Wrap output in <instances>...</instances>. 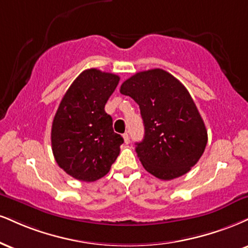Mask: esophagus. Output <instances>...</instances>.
<instances>
[{"label":"esophagus","mask_w":248,"mask_h":248,"mask_svg":"<svg viewBox=\"0 0 248 248\" xmlns=\"http://www.w3.org/2000/svg\"><path fill=\"white\" fill-rule=\"evenodd\" d=\"M122 137H124V141L126 144H128V143L130 142V137H129V135H128V133H124V135H122Z\"/></svg>","instance_id":"1"}]
</instances>
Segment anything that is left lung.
<instances>
[{
	"mask_svg": "<svg viewBox=\"0 0 248 248\" xmlns=\"http://www.w3.org/2000/svg\"><path fill=\"white\" fill-rule=\"evenodd\" d=\"M120 92L140 106L144 137L135 150L143 168L162 180L188 172L204 153L208 134L187 89L156 68L124 80Z\"/></svg>",
	"mask_w": 248,
	"mask_h": 248,
	"instance_id": "1",
	"label": "left lung"
}]
</instances>
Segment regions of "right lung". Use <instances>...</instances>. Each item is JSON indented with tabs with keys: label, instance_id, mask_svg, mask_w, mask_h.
Masks as SVG:
<instances>
[{
	"label": "right lung",
	"instance_id": "add662e5",
	"mask_svg": "<svg viewBox=\"0 0 248 248\" xmlns=\"http://www.w3.org/2000/svg\"><path fill=\"white\" fill-rule=\"evenodd\" d=\"M120 77L86 69L60 103L52 124V150L58 165L80 181L91 183L108 173L120 154L121 135L113 130L105 105Z\"/></svg>",
	"mask_w": 248,
	"mask_h": 248
}]
</instances>
